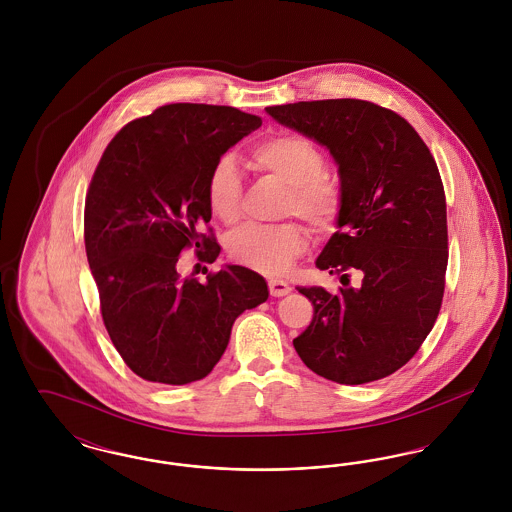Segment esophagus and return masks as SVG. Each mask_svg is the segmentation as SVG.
<instances>
[{
    "instance_id": "obj_1",
    "label": "esophagus",
    "mask_w": 512,
    "mask_h": 512,
    "mask_svg": "<svg viewBox=\"0 0 512 512\" xmlns=\"http://www.w3.org/2000/svg\"><path fill=\"white\" fill-rule=\"evenodd\" d=\"M268 292H270L272 297H282V295H288V293L292 292V288H290L288 282L272 278V280H268Z\"/></svg>"
}]
</instances>
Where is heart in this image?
Wrapping results in <instances>:
<instances>
[{
    "instance_id": "obj_1",
    "label": "heart",
    "mask_w": 512,
    "mask_h": 512,
    "mask_svg": "<svg viewBox=\"0 0 512 512\" xmlns=\"http://www.w3.org/2000/svg\"><path fill=\"white\" fill-rule=\"evenodd\" d=\"M249 167L286 184L280 217H301L313 234H330L345 205L343 186L326 169L322 149L299 134H274L249 151ZM242 178L230 157H220L205 180V199L224 224H232L242 213ZM307 247V232L297 222L245 224L226 240L232 261L257 272L280 274Z\"/></svg>"
}]
</instances>
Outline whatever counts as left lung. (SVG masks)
Masks as SVG:
<instances>
[{
	"label": "left lung",
	"mask_w": 512,
	"mask_h": 512,
	"mask_svg": "<svg viewBox=\"0 0 512 512\" xmlns=\"http://www.w3.org/2000/svg\"><path fill=\"white\" fill-rule=\"evenodd\" d=\"M267 113L328 147L345 205L317 259L338 293L297 288L313 320L293 347L318 376L357 386L407 365L434 328L447 270V207L438 165L395 111L366 99L272 105ZM360 284L350 286V276Z\"/></svg>",
	"instance_id": "8db88e82"
}]
</instances>
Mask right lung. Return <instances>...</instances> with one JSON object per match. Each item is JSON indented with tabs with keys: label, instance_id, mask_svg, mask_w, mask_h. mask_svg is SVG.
<instances>
[{
	"label": "right lung",
	"instance_id": "right-lung-1",
	"mask_svg": "<svg viewBox=\"0 0 512 512\" xmlns=\"http://www.w3.org/2000/svg\"><path fill=\"white\" fill-rule=\"evenodd\" d=\"M263 122L226 105L169 103L124 124L105 147L84 205V244L99 311L126 366L147 382L184 386L205 378L234 320L267 301V282L230 265L207 282L182 278L195 245L213 263L205 180L213 163Z\"/></svg>",
	"mask_w": 512,
	"mask_h": 512
}]
</instances>
